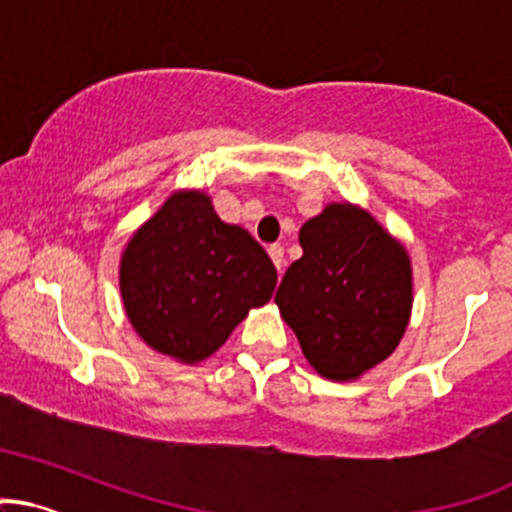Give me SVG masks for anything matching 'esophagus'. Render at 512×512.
<instances>
[{
  "label": "esophagus",
  "instance_id": "esophagus-1",
  "mask_svg": "<svg viewBox=\"0 0 512 512\" xmlns=\"http://www.w3.org/2000/svg\"><path fill=\"white\" fill-rule=\"evenodd\" d=\"M267 252H269V257H272V262H274V267H277V272L282 274L284 272V265H286L284 247L282 245H269Z\"/></svg>",
  "mask_w": 512,
  "mask_h": 512
}]
</instances>
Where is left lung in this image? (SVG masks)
Returning a JSON list of instances; mask_svg holds the SVG:
<instances>
[{"label":"left lung","instance_id":"left-lung-1","mask_svg":"<svg viewBox=\"0 0 512 512\" xmlns=\"http://www.w3.org/2000/svg\"><path fill=\"white\" fill-rule=\"evenodd\" d=\"M274 301L325 379H355L406 333L413 286L406 250L367 211L328 206L301 228Z\"/></svg>","mask_w":512,"mask_h":512}]
</instances>
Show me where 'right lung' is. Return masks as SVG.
Returning a JSON list of instances; mask_svg holds the SVG:
<instances>
[{
	"mask_svg": "<svg viewBox=\"0 0 512 512\" xmlns=\"http://www.w3.org/2000/svg\"><path fill=\"white\" fill-rule=\"evenodd\" d=\"M277 269L247 230L223 223L209 196L179 192L138 230L121 260V296L138 335L194 364L265 306Z\"/></svg>",
	"mask_w": 512,
	"mask_h": 512,
	"instance_id": "right-lung-1",
	"label": "right lung"
}]
</instances>
